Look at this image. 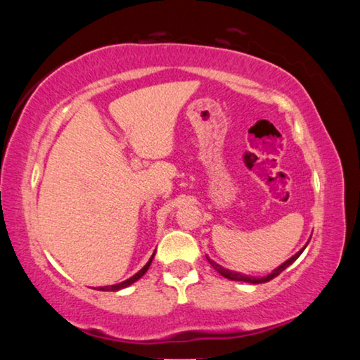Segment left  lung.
<instances>
[{"label": "left lung", "instance_id": "8db88e82", "mask_svg": "<svg viewBox=\"0 0 360 360\" xmlns=\"http://www.w3.org/2000/svg\"><path fill=\"white\" fill-rule=\"evenodd\" d=\"M307 245H308V243H307ZM307 245H304V248H307ZM304 248H302L300 251H298L297 254H294L290 259L285 260L284 264H281L278 268H275V270H273V271L270 273V275L262 276V278H257V276H248V275H243V273H238V271H231V270H227V268H224V266H221L219 264H216L214 260H211V259H208V260H210V264L212 265V268H214V270L219 273V275H222L224 278L231 279V281H243V283H251V284H260V283L271 281L273 278H276V276L279 275V273H283L289 265L294 264V262H295L298 257H300V254L304 251Z\"/></svg>", "mask_w": 360, "mask_h": 360}]
</instances>
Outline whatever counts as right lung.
I'll list each match as a JSON object with an SVG mask.
<instances>
[{
  "mask_svg": "<svg viewBox=\"0 0 360 360\" xmlns=\"http://www.w3.org/2000/svg\"><path fill=\"white\" fill-rule=\"evenodd\" d=\"M154 255H155V252L152 254V257L149 259V262L148 264H146L141 270H139L138 273H135V275H133L131 278H129V279H125V281H122V283H119V284H112V285H103V288H98V290H105V292H117V290H120V289H125V288H129V285H131L133 283H136L139 278H141L146 271L149 270V266H150V264H152V259H154Z\"/></svg>",
  "mask_w": 360,
  "mask_h": 360,
  "instance_id": "add662e5",
  "label": "right lung"
}]
</instances>
